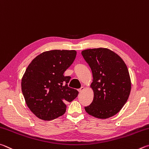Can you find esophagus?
<instances>
[{"label": "esophagus", "mask_w": 149, "mask_h": 149, "mask_svg": "<svg viewBox=\"0 0 149 149\" xmlns=\"http://www.w3.org/2000/svg\"><path fill=\"white\" fill-rule=\"evenodd\" d=\"M84 90V87H83V86H82V87L80 88V89H79V92L80 93H81V92H82V91Z\"/></svg>", "instance_id": "1"}]
</instances>
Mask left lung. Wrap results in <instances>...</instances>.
Instances as JSON below:
<instances>
[{"label":"left lung","instance_id":"8db88e82","mask_svg":"<svg viewBox=\"0 0 149 149\" xmlns=\"http://www.w3.org/2000/svg\"><path fill=\"white\" fill-rule=\"evenodd\" d=\"M93 74L91 87L94 97L85 111L98 118L115 115L123 107L131 91V80L124 61L107 48L88 49L82 52Z\"/></svg>","mask_w":149,"mask_h":149}]
</instances>
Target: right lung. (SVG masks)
Instances as JSON below:
<instances>
[{"label": "right lung", "mask_w": 149, "mask_h": 149, "mask_svg": "<svg viewBox=\"0 0 149 149\" xmlns=\"http://www.w3.org/2000/svg\"><path fill=\"white\" fill-rule=\"evenodd\" d=\"M77 56L75 50L48 51L38 55L29 65L22 80V90L30 110L44 120L63 114L65 103L71 102L79 92L69 88L70 77L64 72Z\"/></svg>", "instance_id": "1"}]
</instances>
